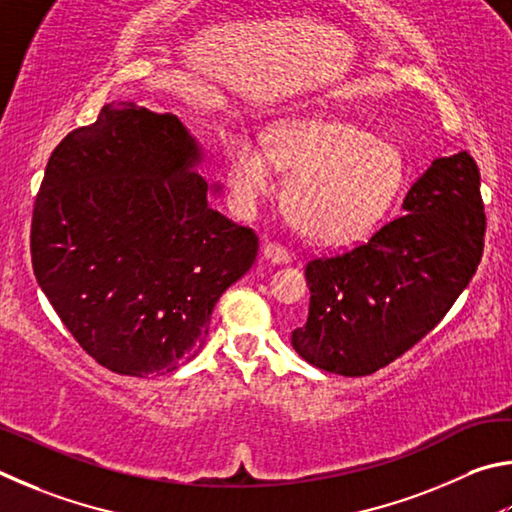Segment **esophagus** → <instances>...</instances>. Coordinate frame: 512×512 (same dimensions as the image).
<instances>
[{
    "instance_id": "obj_1",
    "label": "esophagus",
    "mask_w": 512,
    "mask_h": 512,
    "mask_svg": "<svg viewBox=\"0 0 512 512\" xmlns=\"http://www.w3.org/2000/svg\"><path fill=\"white\" fill-rule=\"evenodd\" d=\"M263 256L274 265H281V263L290 261V251L285 249L283 245H279V242H272V240H265Z\"/></svg>"
}]
</instances>
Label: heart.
<instances>
[{"label": "heart", "instance_id": "1", "mask_svg": "<svg viewBox=\"0 0 512 512\" xmlns=\"http://www.w3.org/2000/svg\"><path fill=\"white\" fill-rule=\"evenodd\" d=\"M274 166L292 175L285 211L303 236L346 242L364 236L396 202L405 159L362 125L288 119L265 132V148L236 137L227 152L231 200L251 213L274 188Z\"/></svg>", "mask_w": 512, "mask_h": 512}]
</instances>
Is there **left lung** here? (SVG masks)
I'll list each match as a JSON object with an SVG mask.
<instances>
[{"label":"left lung","mask_w":512,"mask_h":512,"mask_svg":"<svg viewBox=\"0 0 512 512\" xmlns=\"http://www.w3.org/2000/svg\"><path fill=\"white\" fill-rule=\"evenodd\" d=\"M481 175L461 150L434 159L402 202L405 213L344 254L306 265L310 310L292 346L321 371L371 375L418 344L481 263Z\"/></svg>","instance_id":"1"}]
</instances>
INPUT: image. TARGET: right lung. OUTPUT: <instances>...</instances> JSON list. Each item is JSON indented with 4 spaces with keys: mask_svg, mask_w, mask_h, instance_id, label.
I'll use <instances>...</instances> for the list:
<instances>
[{
    "mask_svg": "<svg viewBox=\"0 0 512 512\" xmlns=\"http://www.w3.org/2000/svg\"><path fill=\"white\" fill-rule=\"evenodd\" d=\"M202 150L175 114L107 103L51 152L33 274L80 348L119 375H164L206 342L258 236L209 206Z\"/></svg>",
    "mask_w": 512,
    "mask_h": 512,
    "instance_id": "right-lung-1",
    "label": "right lung"
}]
</instances>
